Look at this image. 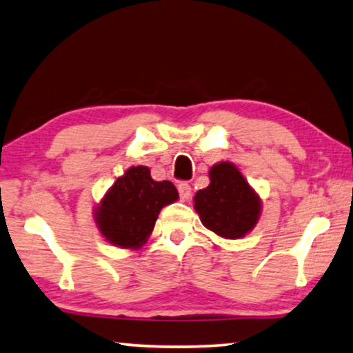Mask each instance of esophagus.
<instances>
[{
  "label": "esophagus",
  "instance_id": "34e87169",
  "mask_svg": "<svg viewBox=\"0 0 353 353\" xmlns=\"http://www.w3.org/2000/svg\"><path fill=\"white\" fill-rule=\"evenodd\" d=\"M177 190H179V196L182 201H187L190 199L192 195V187L189 184H185V182H182V184L177 185Z\"/></svg>",
  "mask_w": 353,
  "mask_h": 353
}]
</instances>
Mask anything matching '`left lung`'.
Here are the masks:
<instances>
[{
  "instance_id": "8db88e82",
  "label": "left lung",
  "mask_w": 353,
  "mask_h": 353,
  "mask_svg": "<svg viewBox=\"0 0 353 353\" xmlns=\"http://www.w3.org/2000/svg\"><path fill=\"white\" fill-rule=\"evenodd\" d=\"M208 174L210 185L194 196L201 223L219 237H243L260 219V196L232 163L214 164Z\"/></svg>"
}]
</instances>
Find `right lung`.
I'll list each match as a JSON object with an SVG mask.
<instances>
[{
  "label": "right lung",
  "mask_w": 353,
  "mask_h": 353,
  "mask_svg": "<svg viewBox=\"0 0 353 353\" xmlns=\"http://www.w3.org/2000/svg\"><path fill=\"white\" fill-rule=\"evenodd\" d=\"M177 199L172 182L153 181L147 166H132L95 208L97 225L112 245L137 250L152 234L161 208Z\"/></svg>",
  "instance_id": "obj_1"
}]
</instances>
